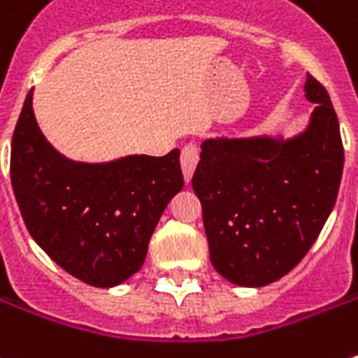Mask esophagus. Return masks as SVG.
I'll list each match as a JSON object with an SVG mask.
<instances>
[{
  "label": "esophagus",
  "instance_id": "1",
  "mask_svg": "<svg viewBox=\"0 0 358 358\" xmlns=\"http://www.w3.org/2000/svg\"><path fill=\"white\" fill-rule=\"evenodd\" d=\"M196 164H198V148H196L194 144H186L182 148V152H180V166H182V172H184L186 182L192 178Z\"/></svg>",
  "mask_w": 358,
  "mask_h": 358
}]
</instances>
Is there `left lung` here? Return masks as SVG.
Here are the masks:
<instances>
[{"label":"left lung","mask_w":358,"mask_h":358,"mask_svg":"<svg viewBox=\"0 0 358 358\" xmlns=\"http://www.w3.org/2000/svg\"><path fill=\"white\" fill-rule=\"evenodd\" d=\"M317 103L292 140L202 142L192 188L202 204L210 262L226 280L264 287L292 271L319 238L341 186L345 150L329 92L306 73Z\"/></svg>","instance_id":"1"}]
</instances>
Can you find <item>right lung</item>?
<instances>
[{
    "label": "right lung",
    "mask_w": 358,
    "mask_h": 358,
    "mask_svg": "<svg viewBox=\"0 0 358 358\" xmlns=\"http://www.w3.org/2000/svg\"><path fill=\"white\" fill-rule=\"evenodd\" d=\"M180 150L71 162L39 130L31 92L11 138V186L31 238L71 276L110 288L142 268L152 232L184 186Z\"/></svg>",
    "instance_id": "add662e5"
}]
</instances>
